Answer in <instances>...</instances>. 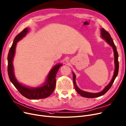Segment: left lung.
<instances>
[{
  "label": "left lung",
  "instance_id": "1",
  "mask_svg": "<svg viewBox=\"0 0 126 126\" xmlns=\"http://www.w3.org/2000/svg\"><path fill=\"white\" fill-rule=\"evenodd\" d=\"M101 37L103 39L106 43L110 45L112 47L113 51V54H114V71L113 75L111 79V80L110 82V83L103 89V90L98 92V93H90V92H86L84 91H82L80 90L77 85L76 81H75V79H76V76H75V74L73 72H72L73 74V84L74 88L76 90L78 93H79V95H80L82 97H85V98H96L100 96H101L105 94L106 92L110 89L111 88L113 82H114L116 77H117L119 72V61H118V53L117 52L116 47L113 43V41L110 35V34L108 32H107L104 29L101 28Z\"/></svg>",
  "mask_w": 126,
  "mask_h": 126
}]
</instances>
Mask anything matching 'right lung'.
<instances>
[{
	"label": "right lung",
	"mask_w": 126,
	"mask_h": 126,
	"mask_svg": "<svg viewBox=\"0 0 126 126\" xmlns=\"http://www.w3.org/2000/svg\"><path fill=\"white\" fill-rule=\"evenodd\" d=\"M29 31V28H25L16 35L7 56V71L10 79L14 86L21 95L29 99H38L46 98L51 95L56 87V76L62 63H59L53 67L47 75L46 81L43 85L37 87H29L19 82L16 79L14 74L13 60L15 55L16 47L17 43L24 38Z\"/></svg>",
	"instance_id": "right-lung-1"
}]
</instances>
